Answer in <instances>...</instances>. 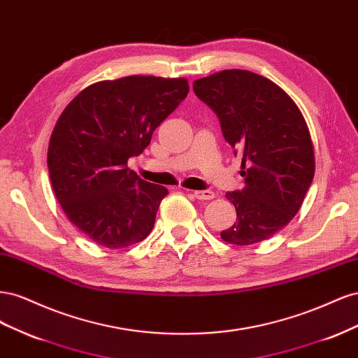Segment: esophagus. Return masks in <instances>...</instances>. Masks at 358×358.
Here are the masks:
<instances>
[{
	"mask_svg": "<svg viewBox=\"0 0 358 358\" xmlns=\"http://www.w3.org/2000/svg\"><path fill=\"white\" fill-rule=\"evenodd\" d=\"M215 194L212 191H194V197L199 200H212Z\"/></svg>",
	"mask_w": 358,
	"mask_h": 358,
	"instance_id": "esophagus-1",
	"label": "esophagus"
}]
</instances>
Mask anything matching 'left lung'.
Wrapping results in <instances>:
<instances>
[{"instance_id":"left-lung-1","label":"left lung","mask_w":358,"mask_h":358,"mask_svg":"<svg viewBox=\"0 0 358 358\" xmlns=\"http://www.w3.org/2000/svg\"><path fill=\"white\" fill-rule=\"evenodd\" d=\"M220 119L222 136L242 158L245 188L227 192L237 218L222 241L254 245L292 220L315 173L305 117L276 83L248 70H224L192 83Z\"/></svg>"}]
</instances>
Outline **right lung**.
<instances>
[{"mask_svg": "<svg viewBox=\"0 0 358 358\" xmlns=\"http://www.w3.org/2000/svg\"><path fill=\"white\" fill-rule=\"evenodd\" d=\"M188 91L187 79L128 76L88 86L61 113L48 149L52 188L71 224L96 245L127 248L152 231L169 191L127 162Z\"/></svg>", "mask_w": 358, "mask_h": 358, "instance_id": "obj_1", "label": "right lung"}]
</instances>
